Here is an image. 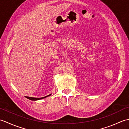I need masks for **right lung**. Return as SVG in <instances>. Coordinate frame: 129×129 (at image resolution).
Wrapping results in <instances>:
<instances>
[{
  "label": "right lung",
  "instance_id": "right-lung-1",
  "mask_svg": "<svg viewBox=\"0 0 129 129\" xmlns=\"http://www.w3.org/2000/svg\"><path fill=\"white\" fill-rule=\"evenodd\" d=\"M50 95H51V94H50ZM50 95H48V96H46L43 97V98H31V97H28V96H26V98L27 99H30V100H38L42 99H44V98H46V97L49 96H50Z\"/></svg>",
  "mask_w": 129,
  "mask_h": 129
}]
</instances>
